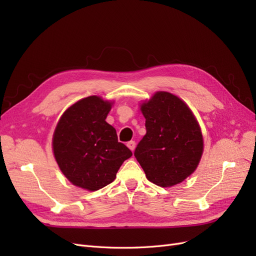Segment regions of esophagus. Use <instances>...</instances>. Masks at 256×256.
I'll list each match as a JSON object with an SVG mask.
<instances>
[{
  "label": "esophagus",
  "instance_id": "34e87169",
  "mask_svg": "<svg viewBox=\"0 0 256 256\" xmlns=\"http://www.w3.org/2000/svg\"><path fill=\"white\" fill-rule=\"evenodd\" d=\"M127 146H128V148H129L131 152H134V148H136V142H134V141H130V142L127 143Z\"/></svg>",
  "mask_w": 256,
  "mask_h": 256
}]
</instances>
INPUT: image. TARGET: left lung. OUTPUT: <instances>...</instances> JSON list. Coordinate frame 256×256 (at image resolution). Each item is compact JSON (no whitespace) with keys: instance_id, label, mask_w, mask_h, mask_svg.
Here are the masks:
<instances>
[{"instance_id":"left-lung-1","label":"left lung","mask_w":256,"mask_h":256,"mask_svg":"<svg viewBox=\"0 0 256 256\" xmlns=\"http://www.w3.org/2000/svg\"><path fill=\"white\" fill-rule=\"evenodd\" d=\"M146 134L136 145L134 157L147 180L160 187H171L196 168L203 154L198 124L182 99L158 92L141 106Z\"/></svg>"}]
</instances>
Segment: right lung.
<instances>
[{
    "label": "right lung",
    "mask_w": 256,
    "mask_h": 256,
    "mask_svg": "<svg viewBox=\"0 0 256 256\" xmlns=\"http://www.w3.org/2000/svg\"><path fill=\"white\" fill-rule=\"evenodd\" d=\"M111 106L97 96L81 99L62 115L53 134L60 171L74 186L90 191L111 184L122 162L132 156L106 122Z\"/></svg>",
    "instance_id": "add662e5"
}]
</instances>
